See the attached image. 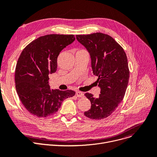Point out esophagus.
Segmentation results:
<instances>
[{"mask_svg":"<svg viewBox=\"0 0 157 157\" xmlns=\"http://www.w3.org/2000/svg\"><path fill=\"white\" fill-rule=\"evenodd\" d=\"M76 94L77 97H84V96H85V95H84V94H83V92H79V91L76 92Z\"/></svg>","mask_w":157,"mask_h":157,"instance_id":"esophagus-1","label":"esophagus"}]
</instances>
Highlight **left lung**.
Segmentation results:
<instances>
[{"instance_id":"1","label":"left lung","mask_w":157,"mask_h":157,"mask_svg":"<svg viewBox=\"0 0 157 157\" xmlns=\"http://www.w3.org/2000/svg\"><path fill=\"white\" fill-rule=\"evenodd\" d=\"M76 39L90 53L93 73L98 77L101 88L97 98L91 94H85L91 108L84 114L94 120L105 118L117 109L125 94L130 74L126 53L112 37L102 33L76 35Z\"/></svg>"}]
</instances>
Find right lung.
Instances as JSON below:
<instances>
[{"label":"right lung","mask_w":157,"mask_h":157,"mask_svg":"<svg viewBox=\"0 0 157 157\" xmlns=\"http://www.w3.org/2000/svg\"><path fill=\"white\" fill-rule=\"evenodd\" d=\"M74 40V35H46L22 51L16 66L15 86L21 103L33 116H52L63 100L75 95L73 90L51 89L49 85V75L56 71L58 56Z\"/></svg>","instance_id":"right-lung-1"}]
</instances>
